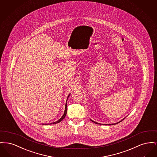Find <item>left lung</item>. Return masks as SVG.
I'll return each instance as SVG.
<instances>
[{"mask_svg": "<svg viewBox=\"0 0 157 157\" xmlns=\"http://www.w3.org/2000/svg\"><path fill=\"white\" fill-rule=\"evenodd\" d=\"M124 119H122V121H119V122H117V123H116V124H109V125H113V124H119V122H122V121H123V120H124ZM90 120H91V121H92V122H94V124H99V123H97V122H94V121H92V120H91V119H90Z\"/></svg>", "mask_w": 157, "mask_h": 157, "instance_id": "1", "label": "left lung"}]
</instances>
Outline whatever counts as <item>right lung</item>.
Segmentation results:
<instances>
[{"instance_id":"right-lung-1","label":"right lung","mask_w":157,"mask_h":157,"mask_svg":"<svg viewBox=\"0 0 157 157\" xmlns=\"http://www.w3.org/2000/svg\"><path fill=\"white\" fill-rule=\"evenodd\" d=\"M70 94L68 96V98H67V99L68 98V97H69V96H70ZM67 114V103L66 104V107H65V111H64V115H63L62 116V117L58 120V121H56V122H53V123H51V124H57V123H59V122H60L61 121H62L64 118H65V117H66V116Z\"/></svg>"}]
</instances>
